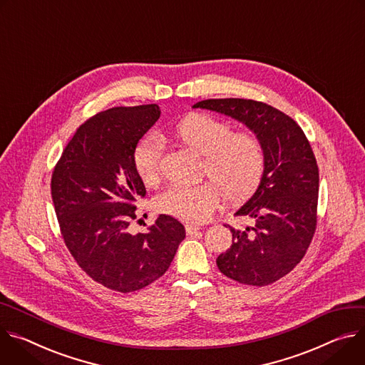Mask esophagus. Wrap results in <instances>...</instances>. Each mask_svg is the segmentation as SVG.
<instances>
[{"label":"esophagus","instance_id":"esophagus-1","mask_svg":"<svg viewBox=\"0 0 365 365\" xmlns=\"http://www.w3.org/2000/svg\"><path fill=\"white\" fill-rule=\"evenodd\" d=\"M201 227L198 225H185V232L187 235H194L195 232H198Z\"/></svg>","mask_w":365,"mask_h":365}]
</instances>
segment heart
I'll use <instances>...</instances> for the list:
<instances>
[{"label": "heart", "mask_w": 365, "mask_h": 365, "mask_svg": "<svg viewBox=\"0 0 365 365\" xmlns=\"http://www.w3.org/2000/svg\"><path fill=\"white\" fill-rule=\"evenodd\" d=\"M171 135L201 156L200 177L207 181L192 187H170L155 198V207L184 222H203L219 206L240 203L259 187L267 152L262 139L251 130L233 132L225 120L205 113L184 117L173 126ZM133 165L145 184L159 177L160 145L155 138L142 139L133 150Z\"/></svg>", "instance_id": "1"}]
</instances>
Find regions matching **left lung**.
Here are the masks:
<instances>
[{
	"mask_svg": "<svg viewBox=\"0 0 365 365\" xmlns=\"http://www.w3.org/2000/svg\"><path fill=\"white\" fill-rule=\"evenodd\" d=\"M245 123L264 142L267 165L255 194L235 215L252 226L235 229L232 245L216 259L240 284L264 287L287 275L304 257L317 223L319 168L296 121L261 101L215 98L194 104Z\"/></svg>",
	"mask_w": 365,
	"mask_h": 365,
	"instance_id": "8db88e82",
	"label": "left lung"
}]
</instances>
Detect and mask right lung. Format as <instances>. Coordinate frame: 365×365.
Instances as JSON below:
<instances>
[{
  "label": "right lung",
  "mask_w": 365,
  "mask_h": 365,
  "mask_svg": "<svg viewBox=\"0 0 365 365\" xmlns=\"http://www.w3.org/2000/svg\"><path fill=\"white\" fill-rule=\"evenodd\" d=\"M159 115L156 104L97 113L76 129L52 173V200L68 251L88 277L120 293L164 275L185 237L184 226L167 215L145 233L129 232L136 200L146 194L133 150Z\"/></svg>",
  "instance_id": "add662e5"
}]
</instances>
